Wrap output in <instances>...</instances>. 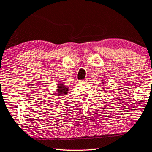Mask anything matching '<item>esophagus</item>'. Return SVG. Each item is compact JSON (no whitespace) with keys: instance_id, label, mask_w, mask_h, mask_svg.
Here are the masks:
<instances>
[{"instance_id":"1","label":"esophagus","mask_w":152,"mask_h":152,"mask_svg":"<svg viewBox=\"0 0 152 152\" xmlns=\"http://www.w3.org/2000/svg\"><path fill=\"white\" fill-rule=\"evenodd\" d=\"M87 81H88V79H85V80H80V83H87Z\"/></svg>"}]
</instances>
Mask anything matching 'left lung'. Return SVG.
<instances>
[{"label":"left lung","instance_id":"obj_1","mask_svg":"<svg viewBox=\"0 0 152 152\" xmlns=\"http://www.w3.org/2000/svg\"><path fill=\"white\" fill-rule=\"evenodd\" d=\"M101 82H102V83H106V81H105V79H104V78H102L101 79Z\"/></svg>","mask_w":152,"mask_h":152}]
</instances>
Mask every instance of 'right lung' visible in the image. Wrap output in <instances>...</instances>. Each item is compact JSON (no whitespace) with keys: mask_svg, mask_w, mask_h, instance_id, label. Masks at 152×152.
I'll use <instances>...</instances> for the list:
<instances>
[{"mask_svg":"<svg viewBox=\"0 0 152 152\" xmlns=\"http://www.w3.org/2000/svg\"><path fill=\"white\" fill-rule=\"evenodd\" d=\"M69 91V87L66 86L64 82H60V83L58 84L57 89H56L57 96H66V95H67Z\"/></svg>","mask_w":152,"mask_h":152,"instance_id":"obj_1","label":"right lung"}]
</instances>
